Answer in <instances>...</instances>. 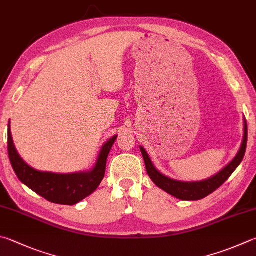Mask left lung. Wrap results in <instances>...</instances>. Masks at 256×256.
<instances>
[{
  "label": "left lung",
  "instance_id": "1",
  "mask_svg": "<svg viewBox=\"0 0 256 256\" xmlns=\"http://www.w3.org/2000/svg\"><path fill=\"white\" fill-rule=\"evenodd\" d=\"M246 144H248V123H246L245 120L243 143H242V146L240 148L238 156H236L235 159L232 161L224 170H222L220 174L208 180L200 181V182H181V181H176L168 178V176L160 174L159 171L154 168V166L152 164L146 151L144 150L142 146H140V150L142 152L144 162H146V172L158 187L170 194L171 196L181 199V200H199V199L205 198L210 194H212L230 178L232 174H233L236 168L240 166L242 160H243L246 151Z\"/></svg>",
  "mask_w": 256,
  "mask_h": 256
}]
</instances>
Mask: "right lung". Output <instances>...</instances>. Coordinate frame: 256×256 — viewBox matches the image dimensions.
<instances>
[{"instance_id": "add662e5", "label": "right lung", "mask_w": 256, "mask_h": 256, "mask_svg": "<svg viewBox=\"0 0 256 256\" xmlns=\"http://www.w3.org/2000/svg\"><path fill=\"white\" fill-rule=\"evenodd\" d=\"M118 136L104 144L94 169L85 174H58L41 172L28 166L18 154L12 140L10 125L8 130V151L12 168L18 178L36 194L50 202L59 205H75L90 196L103 180L106 169V160Z\"/></svg>"}]
</instances>
